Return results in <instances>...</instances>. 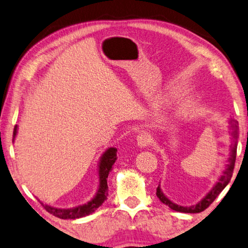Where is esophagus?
I'll return each instance as SVG.
<instances>
[{
  "instance_id": "1",
  "label": "esophagus",
  "mask_w": 248,
  "mask_h": 248,
  "mask_svg": "<svg viewBox=\"0 0 248 248\" xmlns=\"http://www.w3.org/2000/svg\"><path fill=\"white\" fill-rule=\"evenodd\" d=\"M137 142H138V145H139L140 148H148L151 143V139L146 133H141L138 136Z\"/></svg>"
}]
</instances>
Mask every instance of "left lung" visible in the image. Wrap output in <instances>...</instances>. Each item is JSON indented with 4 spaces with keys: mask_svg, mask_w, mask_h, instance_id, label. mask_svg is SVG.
<instances>
[{
    "mask_svg": "<svg viewBox=\"0 0 248 248\" xmlns=\"http://www.w3.org/2000/svg\"><path fill=\"white\" fill-rule=\"evenodd\" d=\"M231 127L233 129V136L235 139V143L232 146V151H231V157L229 158V164L226 166L225 171H223V175L221 176L220 179L217 180V183L215 187L212 188V190L209 192V194L204 197V198L200 201L199 203H197L196 205H192V207H182V205L175 204L174 202H171L170 199H167L166 197L163 194L161 188L159 186L156 188V196L158 197V199L162 201L163 203L169 205V207L171 210H175V211L178 212H185V213H199L202 212L203 210L207 209L210 204H211L217 196L220 195V192L224 189L226 187V185L230 183L231 178H232L233 175V170H234V165H235V159H236V149H237V137H238V123L236 120H232L231 121Z\"/></svg>",
    "mask_w": 248,
    "mask_h": 248,
    "instance_id": "left-lung-1",
    "label": "left lung"
}]
</instances>
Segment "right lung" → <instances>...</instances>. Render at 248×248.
Masks as SVG:
<instances>
[{
    "label": "right lung",
    "mask_w": 248,
    "mask_h": 248,
    "mask_svg": "<svg viewBox=\"0 0 248 248\" xmlns=\"http://www.w3.org/2000/svg\"><path fill=\"white\" fill-rule=\"evenodd\" d=\"M17 132V125L14 127L13 131V139ZM117 159V149L110 148L108 149L106 152L104 153L100 159L99 164V188L97 194H96L95 198L89 201L86 204L78 205V207L71 208V209H59L53 208L51 205L43 204L46 211H48L50 215H52L60 219H78V217H83L93 213L96 209L103 204L105 200L107 199L108 196V186H107V178L108 175L111 170V166L114 165L115 161Z\"/></svg>",
    "instance_id": "obj_1"
}]
</instances>
